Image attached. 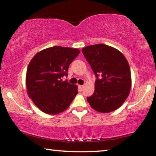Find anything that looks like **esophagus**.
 <instances>
[{
    "label": "esophagus",
    "instance_id": "obj_1",
    "mask_svg": "<svg viewBox=\"0 0 156 156\" xmlns=\"http://www.w3.org/2000/svg\"><path fill=\"white\" fill-rule=\"evenodd\" d=\"M78 88L80 89V90H83V88H84V86L83 85H78Z\"/></svg>",
    "mask_w": 156,
    "mask_h": 156
}]
</instances>
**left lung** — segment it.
<instances>
[{
	"instance_id": "left-lung-1",
	"label": "left lung",
	"mask_w": 156,
	"mask_h": 156,
	"mask_svg": "<svg viewBox=\"0 0 156 156\" xmlns=\"http://www.w3.org/2000/svg\"><path fill=\"white\" fill-rule=\"evenodd\" d=\"M82 52L96 77L94 93L87 98L90 106L100 113L118 109L127 98L131 86L126 58L119 50L104 44L85 47Z\"/></svg>"
}]
</instances>
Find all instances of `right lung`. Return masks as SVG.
<instances>
[{"label":"right lung","instance_id":"add662e5","mask_svg":"<svg viewBox=\"0 0 156 156\" xmlns=\"http://www.w3.org/2000/svg\"><path fill=\"white\" fill-rule=\"evenodd\" d=\"M80 50L54 46L39 51L31 60L26 73L29 97L42 112L56 115L69 107L78 94V87L62 81L69 66Z\"/></svg>","mask_w":156,"mask_h":156}]
</instances>
